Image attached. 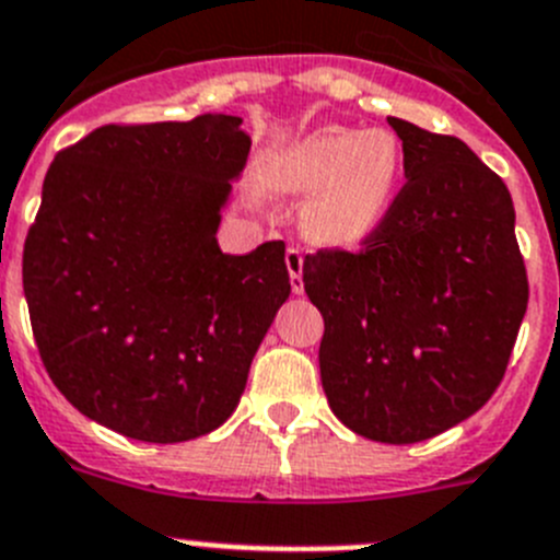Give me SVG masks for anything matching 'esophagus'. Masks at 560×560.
<instances>
[{"instance_id": "1", "label": "esophagus", "mask_w": 560, "mask_h": 560, "mask_svg": "<svg viewBox=\"0 0 560 560\" xmlns=\"http://www.w3.org/2000/svg\"><path fill=\"white\" fill-rule=\"evenodd\" d=\"M302 264H305V258H302L300 249L289 247V253H285V266H289L291 291H294V294H302V291H305V283H302Z\"/></svg>"}]
</instances>
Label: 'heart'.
Here are the masks:
<instances>
[{"label":"heart","instance_id":"obj_1","mask_svg":"<svg viewBox=\"0 0 560 560\" xmlns=\"http://www.w3.org/2000/svg\"><path fill=\"white\" fill-rule=\"evenodd\" d=\"M401 178V145L387 129L324 126L280 148L266 180L283 197H311L305 231L322 247H360L382 228Z\"/></svg>","mask_w":560,"mask_h":560}]
</instances>
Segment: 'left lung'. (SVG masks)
Here are the masks:
<instances>
[{
	"instance_id": "1",
	"label": "left lung",
	"mask_w": 560,
	"mask_h": 560,
	"mask_svg": "<svg viewBox=\"0 0 560 560\" xmlns=\"http://www.w3.org/2000/svg\"><path fill=\"white\" fill-rule=\"evenodd\" d=\"M407 184L363 253L307 255L324 316L329 409L354 434L409 445L443 434L498 390L528 307L503 180L462 140L387 117Z\"/></svg>"
}]
</instances>
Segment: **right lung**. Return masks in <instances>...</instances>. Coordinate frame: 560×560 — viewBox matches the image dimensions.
Instances as JSON below:
<instances>
[{
    "label": "right lung",
    "mask_w": 560,
    "mask_h": 560,
    "mask_svg": "<svg viewBox=\"0 0 560 560\" xmlns=\"http://www.w3.org/2000/svg\"><path fill=\"white\" fill-rule=\"evenodd\" d=\"M249 156L236 115L101 126L55 156L24 244L37 351L82 415L142 443H184L238 407L289 300L285 244H217Z\"/></svg>",
    "instance_id": "1"
}]
</instances>
